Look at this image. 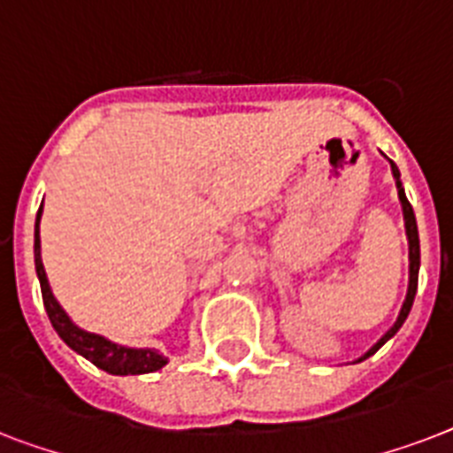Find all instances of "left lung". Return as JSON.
Listing matches in <instances>:
<instances>
[{"label":"left lung","mask_w":453,"mask_h":453,"mask_svg":"<svg viewBox=\"0 0 453 453\" xmlns=\"http://www.w3.org/2000/svg\"><path fill=\"white\" fill-rule=\"evenodd\" d=\"M390 162V169H393V176H395V185H397V197H400V204H402V216H404V230H407V240H409V287H407V296H404V303H402L400 308V315H397V319H395V324L390 326V329L383 334V336L376 341V343L369 348V350L362 355V357L357 359V362H362V359L372 357L373 352L379 350L380 345L388 343L390 338L400 331V326L404 324V319L409 317V310H411V305H414V296H416V287H418V268H421V244H418V227H416V216H414V209H411V204H409L407 195H404V188H402V180H400V169L395 166L393 159H388Z\"/></svg>","instance_id":"obj_1"}]
</instances>
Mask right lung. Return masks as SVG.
Returning a JSON list of instances; mask_svg holds the SVG:
<instances>
[{"instance_id": "add662e5", "label": "right lung", "mask_w": 453, "mask_h": 453, "mask_svg": "<svg viewBox=\"0 0 453 453\" xmlns=\"http://www.w3.org/2000/svg\"><path fill=\"white\" fill-rule=\"evenodd\" d=\"M44 204V202H42ZM39 220H42V206L37 211V223H35V270H37L39 287H42V298H44L46 315L51 319L53 329L77 355L87 357L91 365L115 376H138V373H152L162 369L169 359L162 352L152 348H127V345L112 343L110 338L101 334L80 329L70 319L65 310L60 308V303L53 296L49 280H46L44 263H42V244H39Z\"/></svg>"}]
</instances>
